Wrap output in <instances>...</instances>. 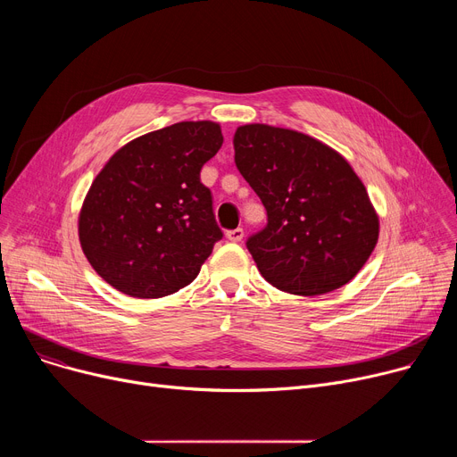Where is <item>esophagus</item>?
Masks as SVG:
<instances>
[{
    "label": "esophagus",
    "instance_id": "obj_1",
    "mask_svg": "<svg viewBox=\"0 0 457 457\" xmlns=\"http://www.w3.org/2000/svg\"><path fill=\"white\" fill-rule=\"evenodd\" d=\"M226 237H228V241H231V243H241L243 237H245V229H243V228L229 229V231L226 233Z\"/></svg>",
    "mask_w": 457,
    "mask_h": 457
}]
</instances>
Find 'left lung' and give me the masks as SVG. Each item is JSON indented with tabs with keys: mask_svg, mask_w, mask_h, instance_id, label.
<instances>
[{
	"mask_svg": "<svg viewBox=\"0 0 457 457\" xmlns=\"http://www.w3.org/2000/svg\"><path fill=\"white\" fill-rule=\"evenodd\" d=\"M233 148L269 216L246 241L261 276L298 296L353 279L378 243L379 219L350 162L313 137L267 124L237 128Z\"/></svg>",
	"mask_w": 457,
	"mask_h": 457,
	"instance_id": "1",
	"label": "left lung"
}]
</instances>
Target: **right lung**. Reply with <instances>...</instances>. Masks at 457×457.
<instances>
[{
  "label": "right lung",
  "instance_id": "right-lung-1",
  "mask_svg": "<svg viewBox=\"0 0 457 457\" xmlns=\"http://www.w3.org/2000/svg\"><path fill=\"white\" fill-rule=\"evenodd\" d=\"M222 142L216 122H178L128 142L96 176L79 212V243L116 291L162 298L200 274L222 238L200 170Z\"/></svg>",
  "mask_w": 457,
  "mask_h": 457
}]
</instances>
